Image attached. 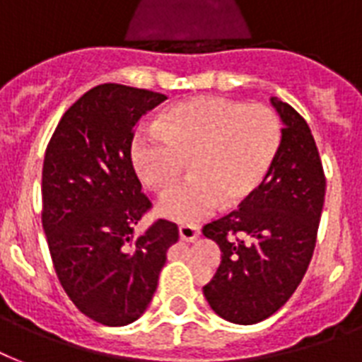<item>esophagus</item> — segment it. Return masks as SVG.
Segmentation results:
<instances>
[{"label":"esophagus","mask_w":362,"mask_h":362,"mask_svg":"<svg viewBox=\"0 0 362 362\" xmlns=\"http://www.w3.org/2000/svg\"><path fill=\"white\" fill-rule=\"evenodd\" d=\"M199 233H201L199 226H193V223H182V226L178 227V235H180L182 240L186 242L195 240V238L199 237Z\"/></svg>","instance_id":"esophagus-1"}]
</instances>
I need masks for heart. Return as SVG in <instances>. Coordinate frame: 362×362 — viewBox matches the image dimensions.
<instances>
[{"instance_id":"1","label":"heart","mask_w":362,"mask_h":362,"mask_svg":"<svg viewBox=\"0 0 362 362\" xmlns=\"http://www.w3.org/2000/svg\"><path fill=\"white\" fill-rule=\"evenodd\" d=\"M281 122L264 105L223 98H195L165 110L152 131L131 146L136 176L156 193L184 186L161 199L159 214L175 221H197L218 206L235 209L263 184L280 152Z\"/></svg>"}]
</instances>
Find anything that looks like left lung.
I'll use <instances>...</instances> for the list:
<instances>
[{"label":"left lung","instance_id":"1","mask_svg":"<svg viewBox=\"0 0 362 362\" xmlns=\"http://www.w3.org/2000/svg\"><path fill=\"white\" fill-rule=\"evenodd\" d=\"M270 103L284 122L272 169L240 209L203 227L221 250L204 297L238 325L267 320L295 293L314 255L325 201V173L308 124L291 105L278 98Z\"/></svg>","mask_w":362,"mask_h":362}]
</instances>
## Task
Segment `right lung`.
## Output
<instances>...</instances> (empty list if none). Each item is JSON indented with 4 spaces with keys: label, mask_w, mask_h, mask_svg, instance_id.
Masks as SVG:
<instances>
[{
    "label": "right lung",
    "mask_w": 362,
    "mask_h": 362,
    "mask_svg": "<svg viewBox=\"0 0 362 362\" xmlns=\"http://www.w3.org/2000/svg\"><path fill=\"white\" fill-rule=\"evenodd\" d=\"M163 93L99 84L67 109L42 163V229L54 270L76 308L101 325L139 320L152 300L173 221L142 235L135 226L152 203L131 161L136 124Z\"/></svg>",
    "instance_id": "1"
}]
</instances>
